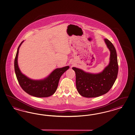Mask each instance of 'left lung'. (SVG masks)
<instances>
[{
	"label": "left lung",
	"mask_w": 135,
	"mask_h": 135,
	"mask_svg": "<svg viewBox=\"0 0 135 135\" xmlns=\"http://www.w3.org/2000/svg\"><path fill=\"white\" fill-rule=\"evenodd\" d=\"M104 41L110 52V62L104 70L97 74L86 73L73 67L76 74V86L78 92L86 98L100 96L108 93L115 81L118 65L115 48L108 39Z\"/></svg>",
	"instance_id": "8db88e82"
}]
</instances>
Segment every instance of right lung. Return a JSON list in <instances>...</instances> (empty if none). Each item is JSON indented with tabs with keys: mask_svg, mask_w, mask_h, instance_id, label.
<instances>
[{
	"mask_svg": "<svg viewBox=\"0 0 135 135\" xmlns=\"http://www.w3.org/2000/svg\"><path fill=\"white\" fill-rule=\"evenodd\" d=\"M23 42V41L21 43L18 48L14 61L16 75L20 86L25 92L32 96L38 98L51 96L56 92L60 77L69 69V66L55 69L48 77L42 80L31 79L21 73L18 65L19 50Z\"/></svg>",
	"mask_w": 135,
	"mask_h": 135,
	"instance_id": "obj_1",
	"label": "right lung"
}]
</instances>
